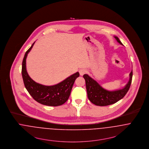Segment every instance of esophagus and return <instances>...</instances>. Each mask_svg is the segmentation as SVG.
Here are the masks:
<instances>
[{
    "label": "esophagus",
    "mask_w": 149,
    "mask_h": 149,
    "mask_svg": "<svg viewBox=\"0 0 149 149\" xmlns=\"http://www.w3.org/2000/svg\"><path fill=\"white\" fill-rule=\"evenodd\" d=\"M79 72L80 75H81V76H82L84 74H86V73L87 72V70H86V69H84V68H81V69L79 70Z\"/></svg>",
    "instance_id": "esophagus-1"
}]
</instances>
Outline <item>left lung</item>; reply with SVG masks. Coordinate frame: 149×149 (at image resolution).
I'll use <instances>...</instances> for the list:
<instances>
[{
    "label": "left lung",
    "mask_w": 149,
    "mask_h": 149,
    "mask_svg": "<svg viewBox=\"0 0 149 149\" xmlns=\"http://www.w3.org/2000/svg\"><path fill=\"white\" fill-rule=\"evenodd\" d=\"M114 37L119 43L123 45L117 36ZM132 70L130 73L129 82L123 88L114 91H108L103 88L99 85L98 83L87 74H84L83 75V78L86 82L88 98L91 103L99 106H104L114 104L125 96L130 88L132 81Z\"/></svg>",
    "instance_id": "8db88e82"
}]
</instances>
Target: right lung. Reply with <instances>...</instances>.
<instances>
[{
  "mask_svg": "<svg viewBox=\"0 0 149 149\" xmlns=\"http://www.w3.org/2000/svg\"><path fill=\"white\" fill-rule=\"evenodd\" d=\"M35 42L27 50L22 62V74L24 86L31 96L38 103L49 106H58L64 104L68 99L75 79L79 77L78 72L71 75L61 82L53 86H45L35 82L26 70V58Z\"/></svg>",
  "mask_w": 149,
  "mask_h": 149,
  "instance_id": "add662e5",
  "label": "right lung"
}]
</instances>
